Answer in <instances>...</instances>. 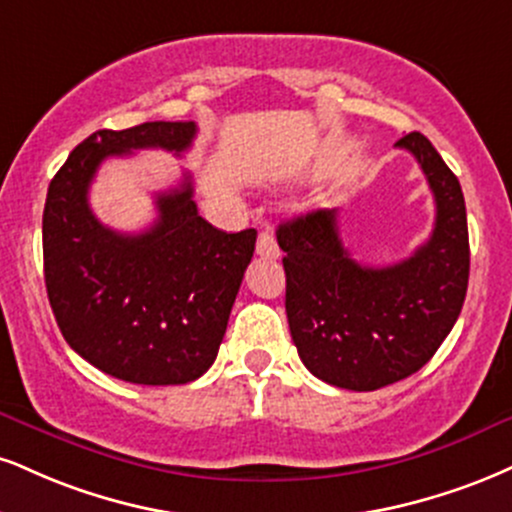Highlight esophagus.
I'll use <instances>...</instances> for the list:
<instances>
[{
	"label": "esophagus",
	"mask_w": 512,
	"mask_h": 512,
	"mask_svg": "<svg viewBox=\"0 0 512 512\" xmlns=\"http://www.w3.org/2000/svg\"><path fill=\"white\" fill-rule=\"evenodd\" d=\"M257 255L267 257V260H276V257L281 255L279 245H276L274 231L269 229V226H264V229L260 231V238H257Z\"/></svg>",
	"instance_id": "obj_1"
}]
</instances>
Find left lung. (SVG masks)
<instances>
[{"label": "left lung", "mask_w": 512, "mask_h": 512, "mask_svg": "<svg viewBox=\"0 0 512 512\" xmlns=\"http://www.w3.org/2000/svg\"><path fill=\"white\" fill-rule=\"evenodd\" d=\"M408 150L436 202L432 236L391 267L355 262L338 236L336 209L283 221L286 315L303 365L326 384L377 391L422 369L451 334L470 279L465 197L458 178L422 133Z\"/></svg>", "instance_id": "obj_1"}]
</instances>
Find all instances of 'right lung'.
<instances>
[{
  "label": "right lung",
  "instance_id": "add662e5",
  "mask_svg": "<svg viewBox=\"0 0 512 512\" xmlns=\"http://www.w3.org/2000/svg\"><path fill=\"white\" fill-rule=\"evenodd\" d=\"M195 121H147L97 131L52 178L42 214L45 286L66 343L109 377L188 384L217 360L257 231L226 233L197 214L193 181L157 195L143 233L107 229L88 190L107 157L159 147L186 152Z\"/></svg>",
  "mask_w": 512,
  "mask_h": 512
}]
</instances>
